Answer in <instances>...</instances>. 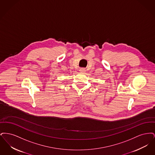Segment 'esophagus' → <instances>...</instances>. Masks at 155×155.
Listing matches in <instances>:
<instances>
[{
    "label": "esophagus",
    "mask_w": 155,
    "mask_h": 155,
    "mask_svg": "<svg viewBox=\"0 0 155 155\" xmlns=\"http://www.w3.org/2000/svg\"><path fill=\"white\" fill-rule=\"evenodd\" d=\"M80 72H82V73H83V72H85V68H80Z\"/></svg>",
    "instance_id": "obj_1"
}]
</instances>
